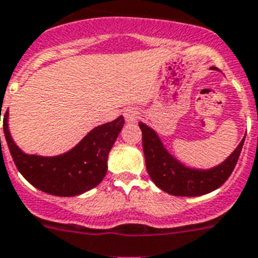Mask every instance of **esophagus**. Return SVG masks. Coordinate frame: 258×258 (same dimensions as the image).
I'll return each mask as SVG.
<instances>
[{
  "label": "esophagus",
  "mask_w": 258,
  "mask_h": 258,
  "mask_svg": "<svg viewBox=\"0 0 258 258\" xmlns=\"http://www.w3.org/2000/svg\"><path fill=\"white\" fill-rule=\"evenodd\" d=\"M123 115H124L125 122L135 123L138 122V119H139V111H138L136 109H133V107H130V109L124 110Z\"/></svg>",
  "instance_id": "esophagus-1"
}]
</instances>
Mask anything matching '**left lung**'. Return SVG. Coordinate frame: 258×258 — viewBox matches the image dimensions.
Instances as JSON below:
<instances>
[{
  "instance_id": "left-lung-1",
  "label": "left lung",
  "mask_w": 258,
  "mask_h": 258,
  "mask_svg": "<svg viewBox=\"0 0 258 258\" xmlns=\"http://www.w3.org/2000/svg\"><path fill=\"white\" fill-rule=\"evenodd\" d=\"M139 127L143 133V151L149 177L162 191L177 197L203 196L220 187L235 169L245 140L244 138L219 165L210 169H196L183 165L170 155L155 130L143 122H139Z\"/></svg>"
}]
</instances>
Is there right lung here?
Instances as JSON below:
<instances>
[{
	"instance_id": "add662e5",
	"label": "right lung",
	"mask_w": 258,
	"mask_h": 258,
	"mask_svg": "<svg viewBox=\"0 0 258 258\" xmlns=\"http://www.w3.org/2000/svg\"><path fill=\"white\" fill-rule=\"evenodd\" d=\"M8 119L9 110L4 116V133L17 169L36 189L57 197L80 196L102 181L107 172L109 152L124 124V118L120 115L93 128L68 152L38 156L27 155L15 144Z\"/></svg>"
}]
</instances>
